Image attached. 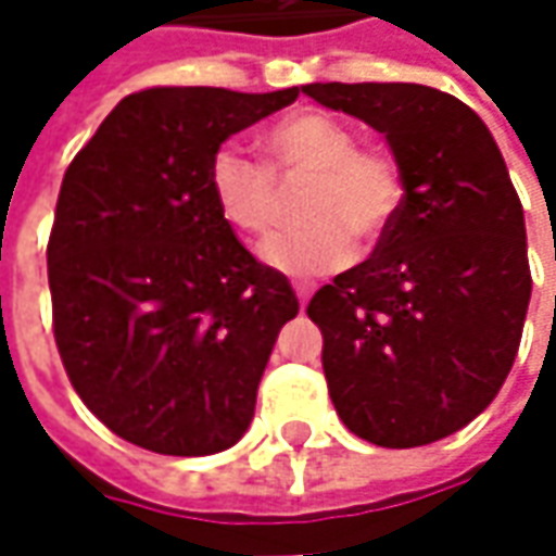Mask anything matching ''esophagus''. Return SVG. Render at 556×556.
<instances>
[{"mask_svg":"<svg viewBox=\"0 0 556 556\" xmlns=\"http://www.w3.org/2000/svg\"><path fill=\"white\" fill-rule=\"evenodd\" d=\"M293 293H296L300 306L306 309V303H309V296H312V285H306V281H293Z\"/></svg>","mask_w":556,"mask_h":556,"instance_id":"esophagus-1","label":"esophagus"}]
</instances>
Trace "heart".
<instances>
[{"label": "heart", "mask_w": 556, "mask_h": 556, "mask_svg": "<svg viewBox=\"0 0 556 556\" xmlns=\"http://www.w3.org/2000/svg\"><path fill=\"white\" fill-rule=\"evenodd\" d=\"M268 166L238 144H219L206 163V185L216 210L231 228L263 238L281 216L278 179H306L296 228L275 235L266 247L268 266L312 278L343 268L355 256V238L380 241L402 213L405 176L380 144H358L343 119L300 111L278 119L263 136Z\"/></svg>", "instance_id": "obj_1"}]
</instances>
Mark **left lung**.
<instances>
[{"label":"left lung","instance_id":"1","mask_svg":"<svg viewBox=\"0 0 556 556\" xmlns=\"http://www.w3.org/2000/svg\"><path fill=\"white\" fill-rule=\"evenodd\" d=\"M303 92L383 132L405 176L393 228L306 306L333 408L383 448L452 437L502 390L532 293L523 203L502 151L464 101L430 86Z\"/></svg>","mask_w":556,"mask_h":556}]
</instances>
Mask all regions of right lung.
Segmentation results:
<instances>
[{
	"mask_svg": "<svg viewBox=\"0 0 556 556\" xmlns=\"http://www.w3.org/2000/svg\"><path fill=\"white\" fill-rule=\"evenodd\" d=\"M154 86L79 148L49 235L52 331L86 408L157 455H216L253 420L275 337L300 303L225 223L206 163L296 101Z\"/></svg>",
	"mask_w": 556,
	"mask_h": 556,
	"instance_id": "right-lung-1",
	"label": "right lung"
}]
</instances>
